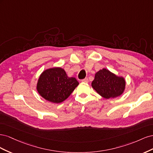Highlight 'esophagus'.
I'll list each match as a JSON object with an SVG mask.
<instances>
[{
  "label": "esophagus",
  "instance_id": "obj_1",
  "mask_svg": "<svg viewBox=\"0 0 153 153\" xmlns=\"http://www.w3.org/2000/svg\"><path fill=\"white\" fill-rule=\"evenodd\" d=\"M82 82H85V83H87L88 82H89V80H88V78H84V79L82 80Z\"/></svg>",
  "mask_w": 153,
  "mask_h": 153
}]
</instances>
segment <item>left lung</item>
<instances>
[{"label":"left lung","mask_w":153,"mask_h":153,"mask_svg":"<svg viewBox=\"0 0 153 153\" xmlns=\"http://www.w3.org/2000/svg\"><path fill=\"white\" fill-rule=\"evenodd\" d=\"M92 87L104 98H114L121 95L125 89L126 81L108 69L103 68L95 74Z\"/></svg>","instance_id":"1"}]
</instances>
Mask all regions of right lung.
I'll return each mask as SVG.
<instances>
[{
    "mask_svg": "<svg viewBox=\"0 0 153 153\" xmlns=\"http://www.w3.org/2000/svg\"><path fill=\"white\" fill-rule=\"evenodd\" d=\"M78 84L76 78L68 77L62 68H52L41 74L36 88L44 99L59 103L66 100Z\"/></svg>",
    "mask_w": 153,
    "mask_h": 153,
    "instance_id": "add662e5",
    "label": "right lung"
}]
</instances>
